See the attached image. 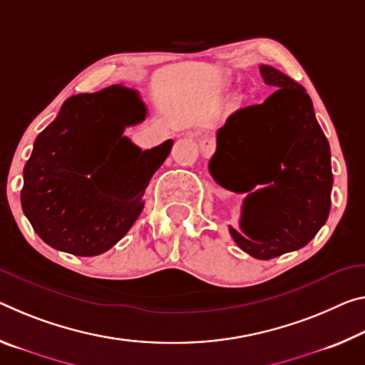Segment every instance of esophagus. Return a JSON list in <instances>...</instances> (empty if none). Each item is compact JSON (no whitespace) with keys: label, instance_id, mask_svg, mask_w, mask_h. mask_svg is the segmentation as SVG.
I'll use <instances>...</instances> for the list:
<instances>
[{"label":"esophagus","instance_id":"obj_1","mask_svg":"<svg viewBox=\"0 0 365 365\" xmlns=\"http://www.w3.org/2000/svg\"><path fill=\"white\" fill-rule=\"evenodd\" d=\"M214 149H216V143H214V140H203L200 143V151L203 153L205 158H210L214 153Z\"/></svg>","mask_w":365,"mask_h":365}]
</instances>
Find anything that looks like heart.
<instances>
[{
  "mask_svg": "<svg viewBox=\"0 0 365 365\" xmlns=\"http://www.w3.org/2000/svg\"><path fill=\"white\" fill-rule=\"evenodd\" d=\"M227 88H229V84H227V83H224L221 89H222V92H225V91H227Z\"/></svg>",
  "mask_w": 365,
  "mask_h": 365,
  "instance_id": "b5f03b06",
  "label": "heart"
}]
</instances>
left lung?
<instances>
[{
    "instance_id": "8db88e82",
    "label": "left lung",
    "mask_w": 365,
    "mask_h": 365,
    "mask_svg": "<svg viewBox=\"0 0 365 365\" xmlns=\"http://www.w3.org/2000/svg\"><path fill=\"white\" fill-rule=\"evenodd\" d=\"M259 73L274 92L217 130L210 173L229 192L247 193L240 229L229 225L235 244L271 259L305 247L327 222L333 173L307 92L273 66L262 65ZM258 184L265 187L257 190Z\"/></svg>"
}]
</instances>
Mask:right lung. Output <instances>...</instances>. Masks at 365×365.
Masks as SVG:
<instances>
[{
	"instance_id": "right-lung-1",
	"label": "right lung",
	"mask_w": 365,
	"mask_h": 365,
	"mask_svg": "<svg viewBox=\"0 0 365 365\" xmlns=\"http://www.w3.org/2000/svg\"><path fill=\"white\" fill-rule=\"evenodd\" d=\"M146 115L140 94L121 84L63 103L34 143L21 192L22 211L45 244L96 257L131 229L144 190L173 144L143 151L123 136Z\"/></svg>"
}]
</instances>
